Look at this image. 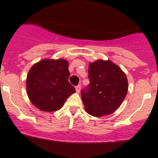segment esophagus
<instances>
[{
  "mask_svg": "<svg viewBox=\"0 0 158 158\" xmlns=\"http://www.w3.org/2000/svg\"><path fill=\"white\" fill-rule=\"evenodd\" d=\"M80 89H81V85L80 84H79L78 86H76V92H77V93H79V92H80Z\"/></svg>",
  "mask_w": 158,
  "mask_h": 158,
  "instance_id": "esophagus-1",
  "label": "esophagus"
}]
</instances>
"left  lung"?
Instances as JSON below:
<instances>
[{"label":"left lung","mask_w":158,"mask_h":158,"mask_svg":"<svg viewBox=\"0 0 158 158\" xmlns=\"http://www.w3.org/2000/svg\"><path fill=\"white\" fill-rule=\"evenodd\" d=\"M89 83L81 90L85 109L94 116L114 113L125 98L128 88L126 75L110 60H96L88 70Z\"/></svg>","instance_id":"left-lung-1"}]
</instances>
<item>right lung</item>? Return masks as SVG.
<instances>
[{
  "label": "right lung",
  "instance_id": "obj_1",
  "mask_svg": "<svg viewBox=\"0 0 158 158\" xmlns=\"http://www.w3.org/2000/svg\"><path fill=\"white\" fill-rule=\"evenodd\" d=\"M69 63L65 60H43L35 64L27 78L30 100L38 109L54 112L76 92L69 82Z\"/></svg>",
  "mask_w": 158,
  "mask_h": 158
}]
</instances>
